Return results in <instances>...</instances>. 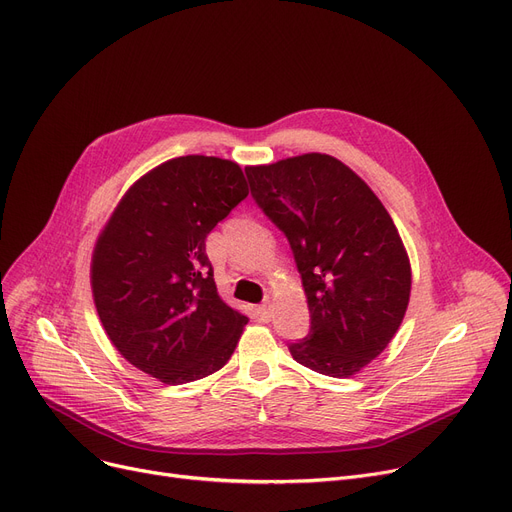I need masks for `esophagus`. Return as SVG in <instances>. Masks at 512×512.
<instances>
[{"instance_id": "esophagus-1", "label": "esophagus", "mask_w": 512, "mask_h": 512, "mask_svg": "<svg viewBox=\"0 0 512 512\" xmlns=\"http://www.w3.org/2000/svg\"><path fill=\"white\" fill-rule=\"evenodd\" d=\"M257 316L261 322H270L272 320V305L270 303H263L257 307Z\"/></svg>"}]
</instances>
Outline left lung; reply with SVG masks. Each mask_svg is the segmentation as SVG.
Masks as SVG:
<instances>
[{
	"instance_id": "left-lung-1",
	"label": "left lung",
	"mask_w": 512,
	"mask_h": 512,
	"mask_svg": "<svg viewBox=\"0 0 512 512\" xmlns=\"http://www.w3.org/2000/svg\"><path fill=\"white\" fill-rule=\"evenodd\" d=\"M244 171L257 207L291 244L305 288L311 326L288 349L299 364L347 379L389 345L410 301V261L393 219L328 154Z\"/></svg>"
}]
</instances>
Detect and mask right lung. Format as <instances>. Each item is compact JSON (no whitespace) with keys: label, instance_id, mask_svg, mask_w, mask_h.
Instances as JSON below:
<instances>
[{"label":"right lung","instance_id":"add662e5","mask_svg":"<svg viewBox=\"0 0 512 512\" xmlns=\"http://www.w3.org/2000/svg\"><path fill=\"white\" fill-rule=\"evenodd\" d=\"M226 159H171L133 184L102 230L92 259L100 322L123 358L167 385L224 366L247 316L217 295L207 234L247 198Z\"/></svg>","mask_w":512,"mask_h":512}]
</instances>
